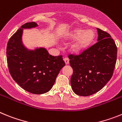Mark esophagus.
<instances>
[{
  "label": "esophagus",
  "instance_id": "34e87169",
  "mask_svg": "<svg viewBox=\"0 0 122 122\" xmlns=\"http://www.w3.org/2000/svg\"><path fill=\"white\" fill-rule=\"evenodd\" d=\"M63 60H64V62H65V64H66V65L68 64V63H69V59H68V58H66V57L64 58V59H63Z\"/></svg>",
  "mask_w": 122,
  "mask_h": 122
}]
</instances>
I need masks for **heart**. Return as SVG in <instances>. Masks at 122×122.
<instances>
[{"mask_svg":"<svg viewBox=\"0 0 122 122\" xmlns=\"http://www.w3.org/2000/svg\"><path fill=\"white\" fill-rule=\"evenodd\" d=\"M95 32L92 29L86 30L82 28L74 29L70 34L69 38L76 40L71 46V49L75 52H81L87 49L94 40Z\"/></svg>","mask_w":122,"mask_h":122,"instance_id":"1","label":"heart"}]
</instances>
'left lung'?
Segmentation results:
<instances>
[{"label": "left lung", "mask_w": 122, "mask_h": 122, "mask_svg": "<svg viewBox=\"0 0 122 122\" xmlns=\"http://www.w3.org/2000/svg\"><path fill=\"white\" fill-rule=\"evenodd\" d=\"M98 42L77 56L69 55L73 70L72 90L76 95L87 97L100 91L112 76L117 48L111 36L97 28Z\"/></svg>", "instance_id": "8db88e82"}]
</instances>
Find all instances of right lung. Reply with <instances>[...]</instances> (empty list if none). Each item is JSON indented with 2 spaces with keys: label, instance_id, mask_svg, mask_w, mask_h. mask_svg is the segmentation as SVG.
I'll use <instances>...</instances> for the list:
<instances>
[{
  "label": "right lung",
  "instance_id": "1",
  "mask_svg": "<svg viewBox=\"0 0 122 122\" xmlns=\"http://www.w3.org/2000/svg\"><path fill=\"white\" fill-rule=\"evenodd\" d=\"M37 26L35 22H27L14 33L7 44L6 57L15 81L30 93L40 95L52 89L65 63L62 56L49 55L45 48L31 50L25 47L22 41L23 29Z\"/></svg>",
  "mask_w": 122,
  "mask_h": 122
}]
</instances>
